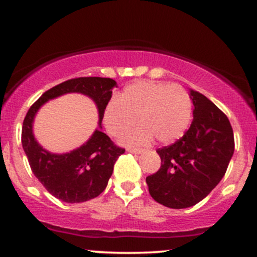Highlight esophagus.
Returning a JSON list of instances; mask_svg holds the SVG:
<instances>
[{"mask_svg": "<svg viewBox=\"0 0 257 257\" xmlns=\"http://www.w3.org/2000/svg\"><path fill=\"white\" fill-rule=\"evenodd\" d=\"M126 151L131 152V153H135V155H139V153L144 152V150L143 149H134V147H128V149H126Z\"/></svg>", "mask_w": 257, "mask_h": 257, "instance_id": "obj_1", "label": "esophagus"}]
</instances>
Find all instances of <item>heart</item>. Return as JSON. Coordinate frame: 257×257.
I'll return each instance as SVG.
<instances>
[{"label":"heart","instance_id":"b5f03b06","mask_svg":"<svg viewBox=\"0 0 257 257\" xmlns=\"http://www.w3.org/2000/svg\"><path fill=\"white\" fill-rule=\"evenodd\" d=\"M192 100L180 84L161 81H139L129 84L118 99H112L104 111V123L112 137L125 144H147L155 138L159 144H172L185 134L192 120Z\"/></svg>","mask_w":257,"mask_h":257}]
</instances>
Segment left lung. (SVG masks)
Segmentation results:
<instances>
[{
	"instance_id": "left-lung-1",
	"label": "left lung",
	"mask_w": 257,
	"mask_h": 257,
	"mask_svg": "<svg viewBox=\"0 0 257 257\" xmlns=\"http://www.w3.org/2000/svg\"><path fill=\"white\" fill-rule=\"evenodd\" d=\"M193 120L184 137L161 147V168L146 178L156 202L173 209L192 206L204 199L225 175L234 152L228 118L206 96L191 90Z\"/></svg>"
}]
</instances>
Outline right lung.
<instances>
[{
  "mask_svg": "<svg viewBox=\"0 0 257 257\" xmlns=\"http://www.w3.org/2000/svg\"><path fill=\"white\" fill-rule=\"evenodd\" d=\"M116 82L102 77L67 79L44 91L26 113L22 129V144L32 173L55 198L66 203H82L98 197L107 186L117 158L125 150L117 146L105 133L95 131L83 146L65 155H54L37 144L32 122L38 108L49 99L66 93H82L95 101L101 125L106 105Z\"/></svg>",
  "mask_w": 257,
  "mask_h": 257,
  "instance_id": "right-lung-1",
  "label": "right lung"
}]
</instances>
